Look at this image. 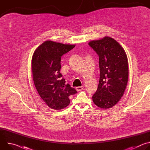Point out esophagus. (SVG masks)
<instances>
[{
	"label": "esophagus",
	"mask_w": 150,
	"mask_h": 150,
	"mask_svg": "<svg viewBox=\"0 0 150 150\" xmlns=\"http://www.w3.org/2000/svg\"><path fill=\"white\" fill-rule=\"evenodd\" d=\"M82 89H83V87H82V86H81V87H76V91H81Z\"/></svg>",
	"instance_id": "esophagus-1"
}]
</instances>
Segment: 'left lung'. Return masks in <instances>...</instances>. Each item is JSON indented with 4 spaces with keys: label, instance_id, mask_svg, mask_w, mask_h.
<instances>
[{
    "label": "left lung",
    "instance_id": "1",
    "mask_svg": "<svg viewBox=\"0 0 150 150\" xmlns=\"http://www.w3.org/2000/svg\"><path fill=\"white\" fill-rule=\"evenodd\" d=\"M88 45L99 57L100 79L93 101L105 109L116 105L123 96L128 81V62L125 50L115 39L104 37Z\"/></svg>",
    "mask_w": 150,
    "mask_h": 150
}]
</instances>
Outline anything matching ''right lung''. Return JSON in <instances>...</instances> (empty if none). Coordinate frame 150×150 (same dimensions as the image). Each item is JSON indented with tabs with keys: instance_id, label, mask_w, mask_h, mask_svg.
Wrapping results in <instances>:
<instances>
[{
	"instance_id": "right-lung-1",
	"label": "right lung",
	"mask_w": 150,
	"mask_h": 150,
	"mask_svg": "<svg viewBox=\"0 0 150 150\" xmlns=\"http://www.w3.org/2000/svg\"><path fill=\"white\" fill-rule=\"evenodd\" d=\"M75 45L46 41L35 50L32 58V72L38 94L50 108L60 110L67 107L69 97L77 93L65 83L60 71L61 57Z\"/></svg>"
}]
</instances>
